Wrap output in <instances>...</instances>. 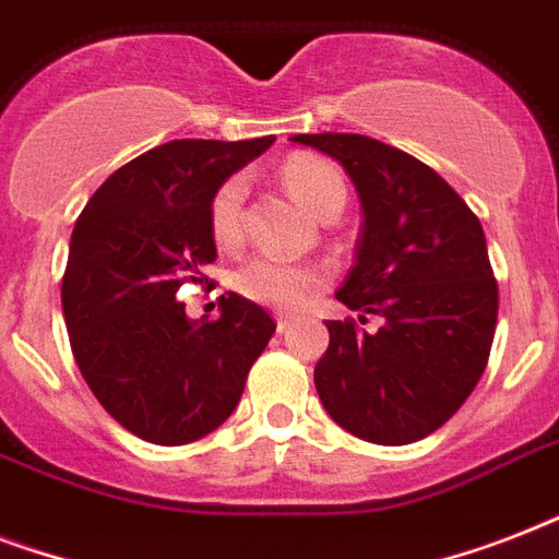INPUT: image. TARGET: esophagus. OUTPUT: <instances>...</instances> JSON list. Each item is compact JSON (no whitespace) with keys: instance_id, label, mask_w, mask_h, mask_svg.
<instances>
[{"instance_id":"obj_1","label":"esophagus","mask_w":559,"mask_h":559,"mask_svg":"<svg viewBox=\"0 0 559 559\" xmlns=\"http://www.w3.org/2000/svg\"><path fill=\"white\" fill-rule=\"evenodd\" d=\"M275 322H278V333H287L289 328H293V324H296V319H293V316L278 313V316H275Z\"/></svg>"}]
</instances>
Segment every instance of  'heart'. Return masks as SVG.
<instances>
[{"label":"heart","mask_w":559,"mask_h":559,"mask_svg":"<svg viewBox=\"0 0 559 559\" xmlns=\"http://www.w3.org/2000/svg\"><path fill=\"white\" fill-rule=\"evenodd\" d=\"M281 186L287 188L289 197L305 205L316 217H336L345 205L348 188L345 179L328 159H319L313 153H296L284 159L278 168ZM243 200L246 182L243 177H228L214 191L209 202V231L214 243L223 249L240 243L243 235ZM324 284L322 270L310 263H287L270 254H258L246 261L235 272V289L249 301L275 307V310H296L307 305L313 293Z\"/></svg>","instance_id":"heart-1"}]
</instances>
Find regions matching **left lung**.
<instances>
[{
	"mask_svg": "<svg viewBox=\"0 0 559 559\" xmlns=\"http://www.w3.org/2000/svg\"><path fill=\"white\" fill-rule=\"evenodd\" d=\"M340 162L362 200L357 261L336 293L383 319L328 322L316 362L328 415L362 441L403 447L441 429L487 368L499 287L481 223L429 165L357 133L293 135Z\"/></svg>",
	"mask_w": 559,
	"mask_h": 559,
	"instance_id": "8db88e82",
	"label": "left lung"
}]
</instances>
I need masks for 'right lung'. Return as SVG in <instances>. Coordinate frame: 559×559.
<instances>
[{
    "mask_svg": "<svg viewBox=\"0 0 559 559\" xmlns=\"http://www.w3.org/2000/svg\"><path fill=\"white\" fill-rule=\"evenodd\" d=\"M275 135L177 139L135 156L92 193L74 223L63 316L74 362L127 432L159 447L214 432L275 333L263 307L219 296V319L188 322L177 293L217 261L209 202Z\"/></svg>",
    "mask_w": 559,
    "mask_h": 559,
    "instance_id": "add662e5",
    "label": "right lung"
}]
</instances>
